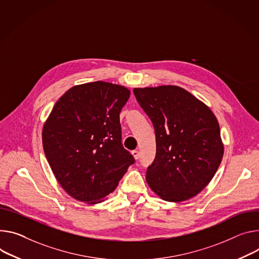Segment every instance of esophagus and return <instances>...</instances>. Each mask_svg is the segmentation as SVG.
Here are the masks:
<instances>
[{
  "label": "esophagus",
  "mask_w": 259,
  "mask_h": 259,
  "mask_svg": "<svg viewBox=\"0 0 259 259\" xmlns=\"http://www.w3.org/2000/svg\"><path fill=\"white\" fill-rule=\"evenodd\" d=\"M132 155H133V157H134L135 160H138V159H139V152H138L137 150L132 151Z\"/></svg>",
  "instance_id": "obj_1"
}]
</instances>
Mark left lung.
<instances>
[{
    "instance_id": "left-lung-1",
    "label": "left lung",
    "mask_w": 259,
    "mask_h": 259,
    "mask_svg": "<svg viewBox=\"0 0 259 259\" xmlns=\"http://www.w3.org/2000/svg\"><path fill=\"white\" fill-rule=\"evenodd\" d=\"M133 93L156 133V157L147 169L148 185L166 201L194 197L213 179L223 158L215 114L178 85L135 88Z\"/></svg>"
}]
</instances>
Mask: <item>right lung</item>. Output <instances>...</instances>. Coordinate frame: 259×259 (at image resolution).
Returning <instances> with one entry per match:
<instances>
[{
  "instance_id": "right-lung-1",
  "label": "right lung",
  "mask_w": 259,
  "mask_h": 259,
  "mask_svg": "<svg viewBox=\"0 0 259 259\" xmlns=\"http://www.w3.org/2000/svg\"><path fill=\"white\" fill-rule=\"evenodd\" d=\"M130 91L105 81L68 90L42 130L43 150L63 189L91 204L114 191L135 162L122 145L120 112Z\"/></svg>"
}]
</instances>
